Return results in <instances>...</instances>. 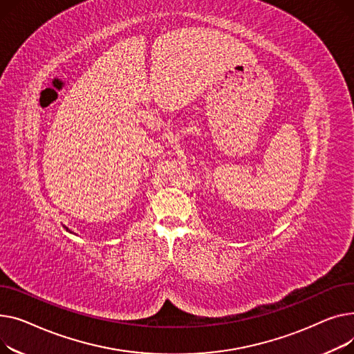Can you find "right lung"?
<instances>
[{
  "instance_id": "obj_1",
  "label": "right lung",
  "mask_w": 354,
  "mask_h": 354,
  "mask_svg": "<svg viewBox=\"0 0 354 354\" xmlns=\"http://www.w3.org/2000/svg\"><path fill=\"white\" fill-rule=\"evenodd\" d=\"M66 230H67V232H70V230H68V228H67V227H66Z\"/></svg>"
}]
</instances>
